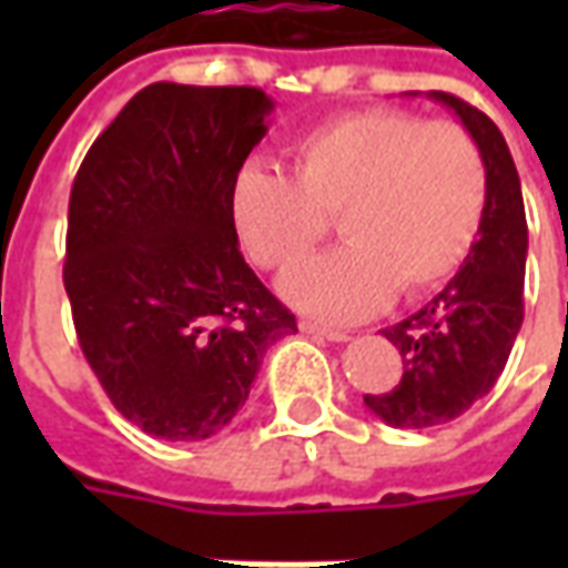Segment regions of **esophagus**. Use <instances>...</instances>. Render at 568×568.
<instances>
[{"label": "esophagus", "instance_id": "34e87169", "mask_svg": "<svg viewBox=\"0 0 568 568\" xmlns=\"http://www.w3.org/2000/svg\"><path fill=\"white\" fill-rule=\"evenodd\" d=\"M301 332L304 334H313V337H325V341H334V344H344V341H349V334L341 332V328H325V325H320V322H301Z\"/></svg>", "mask_w": 568, "mask_h": 568}]
</instances>
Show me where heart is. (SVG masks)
<instances>
[{
	"label": "heart",
	"instance_id": "b5f03b06",
	"mask_svg": "<svg viewBox=\"0 0 568 568\" xmlns=\"http://www.w3.org/2000/svg\"><path fill=\"white\" fill-rule=\"evenodd\" d=\"M487 191V161L468 130L365 109L301 136L288 175L240 170L231 222L258 267L288 271L337 219L344 246L295 267L280 288L316 320L356 322L395 288L423 297L447 283L475 248Z\"/></svg>",
	"mask_w": 568,
	"mask_h": 568
}]
</instances>
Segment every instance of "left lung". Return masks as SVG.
<instances>
[{
	"instance_id": "obj_1",
	"label": "left lung",
	"mask_w": 568,
	"mask_h": 568,
	"mask_svg": "<svg viewBox=\"0 0 568 568\" xmlns=\"http://www.w3.org/2000/svg\"><path fill=\"white\" fill-rule=\"evenodd\" d=\"M453 109L487 161V212L471 255L450 283L383 337L402 353L405 374L389 393L365 395L374 417L395 428L450 423L496 386L524 322L526 212L520 175L499 128L480 109L428 91Z\"/></svg>"
}]
</instances>
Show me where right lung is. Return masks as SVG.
I'll return each mask as SVG.
<instances>
[{"mask_svg": "<svg viewBox=\"0 0 568 568\" xmlns=\"http://www.w3.org/2000/svg\"><path fill=\"white\" fill-rule=\"evenodd\" d=\"M258 88H142L69 194L67 285L81 353L112 405L163 440H203L246 405L295 316L240 255L231 187L267 133Z\"/></svg>", "mask_w": 568, "mask_h": 568, "instance_id": "right-lung-1", "label": "right lung"}]
</instances>
